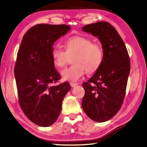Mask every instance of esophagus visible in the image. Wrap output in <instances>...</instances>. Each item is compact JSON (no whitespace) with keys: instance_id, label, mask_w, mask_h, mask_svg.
Returning a JSON list of instances; mask_svg holds the SVG:
<instances>
[{"instance_id":"1","label":"esophagus","mask_w":147,"mask_h":147,"mask_svg":"<svg viewBox=\"0 0 147 147\" xmlns=\"http://www.w3.org/2000/svg\"><path fill=\"white\" fill-rule=\"evenodd\" d=\"M70 85L72 88H74V87H76V86L78 85L77 83H74V82H71L70 83Z\"/></svg>"}]
</instances>
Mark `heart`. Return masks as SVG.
I'll use <instances>...</instances> for the list:
<instances>
[{
	"label": "heart",
	"instance_id": "1",
	"mask_svg": "<svg viewBox=\"0 0 147 147\" xmlns=\"http://www.w3.org/2000/svg\"><path fill=\"white\" fill-rule=\"evenodd\" d=\"M65 48L55 46L52 49L51 58L55 66L61 68L74 56V65L64 69L61 76L64 80L77 81L83 76L86 70L88 73L95 72L102 63L104 53L100 45L92 43L89 38L74 36L65 41Z\"/></svg>",
	"mask_w": 147,
	"mask_h": 147
}]
</instances>
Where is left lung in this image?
Masks as SVG:
<instances>
[{
	"instance_id": "1",
	"label": "left lung",
	"mask_w": 147,
	"mask_h": 147,
	"mask_svg": "<svg viewBox=\"0 0 147 147\" xmlns=\"http://www.w3.org/2000/svg\"><path fill=\"white\" fill-rule=\"evenodd\" d=\"M82 30L98 38L104 53L99 68L82 84V107L90 119L104 122L112 118L123 103L130 70L129 56L122 38L108 22L85 25Z\"/></svg>"
}]
</instances>
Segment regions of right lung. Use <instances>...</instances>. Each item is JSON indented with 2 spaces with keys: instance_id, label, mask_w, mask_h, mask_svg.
Returning <instances> with one entry per match:
<instances>
[{
  "instance_id": "right-lung-1",
  "label": "right lung",
  "mask_w": 147,
  "mask_h": 147,
  "mask_svg": "<svg viewBox=\"0 0 147 147\" xmlns=\"http://www.w3.org/2000/svg\"><path fill=\"white\" fill-rule=\"evenodd\" d=\"M71 29L69 25L38 24L26 32L14 68L20 106L33 123H54L60 114L69 82L52 84L61 78L51 58L53 45Z\"/></svg>"
}]
</instances>
